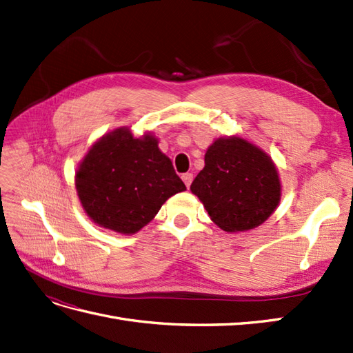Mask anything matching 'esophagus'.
Instances as JSON below:
<instances>
[{
  "mask_svg": "<svg viewBox=\"0 0 353 353\" xmlns=\"http://www.w3.org/2000/svg\"><path fill=\"white\" fill-rule=\"evenodd\" d=\"M183 181H184V184L187 185V188H190V185H191V183H193V174H190V172H187V174H183Z\"/></svg>",
  "mask_w": 353,
  "mask_h": 353,
  "instance_id": "1",
  "label": "esophagus"
}]
</instances>
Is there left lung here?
I'll return each instance as SVG.
<instances>
[{
  "instance_id": "obj_1",
  "label": "left lung",
  "mask_w": 353,
  "mask_h": 353,
  "mask_svg": "<svg viewBox=\"0 0 353 353\" xmlns=\"http://www.w3.org/2000/svg\"><path fill=\"white\" fill-rule=\"evenodd\" d=\"M210 219L227 232L259 227L276 209L281 183L271 157L240 137L213 141L190 187Z\"/></svg>"
}]
</instances>
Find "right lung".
<instances>
[{"label": "right lung", "instance_id": "obj_1", "mask_svg": "<svg viewBox=\"0 0 353 353\" xmlns=\"http://www.w3.org/2000/svg\"><path fill=\"white\" fill-rule=\"evenodd\" d=\"M157 138H135L119 128L94 143L78 166L74 185L87 215L97 225L135 234L163 203L187 190Z\"/></svg>", "mask_w": 353, "mask_h": 353}]
</instances>
